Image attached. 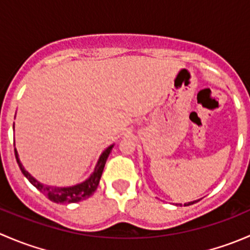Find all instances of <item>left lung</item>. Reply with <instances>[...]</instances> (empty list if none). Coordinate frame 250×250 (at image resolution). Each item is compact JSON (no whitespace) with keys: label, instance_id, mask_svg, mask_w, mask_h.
Listing matches in <instances>:
<instances>
[{"label":"left lung","instance_id":"1","mask_svg":"<svg viewBox=\"0 0 250 250\" xmlns=\"http://www.w3.org/2000/svg\"><path fill=\"white\" fill-rule=\"evenodd\" d=\"M196 202V201H193V202H188V203H185V204H184V206H190V204H193V203H195ZM176 206H178V204H176Z\"/></svg>","mask_w":250,"mask_h":250}]
</instances>
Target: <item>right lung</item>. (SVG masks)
I'll list each match as a JSON object with an SVG mask.
<instances>
[{
  "label": "right lung",
  "mask_w": 250,
  "mask_h": 250,
  "mask_svg": "<svg viewBox=\"0 0 250 250\" xmlns=\"http://www.w3.org/2000/svg\"><path fill=\"white\" fill-rule=\"evenodd\" d=\"M112 147L113 145L109 146V147L102 153L99 161H98V165L97 167H95L94 172L92 173V175H90L84 183L78 184L76 186H71V188H50V186L42 185L41 183H39L36 179L32 178V176L24 169V167H22L21 163H20L19 158H18V152L16 148H14V152H16L17 162L18 165H19V168L20 170H21V173L26 176L27 180H29L30 183L37 188V190H40L43 195H46L52 202L76 203V202H80V201L85 200V198L90 197V196L95 192L98 185H99V181H100V178H102L103 170H104L105 163H106V160L107 157H109Z\"/></svg>",
  "instance_id": "1"
}]
</instances>
